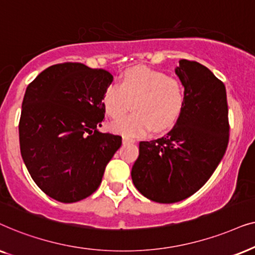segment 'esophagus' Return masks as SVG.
Here are the masks:
<instances>
[{
  "label": "esophagus",
  "mask_w": 255,
  "mask_h": 255,
  "mask_svg": "<svg viewBox=\"0 0 255 255\" xmlns=\"http://www.w3.org/2000/svg\"><path fill=\"white\" fill-rule=\"evenodd\" d=\"M135 140H133V138L128 137V136H122V143L124 144H127V143H134Z\"/></svg>",
  "instance_id": "esophagus-1"
}]
</instances>
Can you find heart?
Wrapping results in <instances>:
<instances>
[{
    "label": "heart",
    "mask_w": 255,
    "mask_h": 255,
    "mask_svg": "<svg viewBox=\"0 0 255 255\" xmlns=\"http://www.w3.org/2000/svg\"><path fill=\"white\" fill-rule=\"evenodd\" d=\"M186 101L183 84L161 71L137 66L126 71L120 85H111L104 94L108 117L118 119L133 103L134 113L112 124V129L128 136H141L151 129L164 131L175 125Z\"/></svg>",
    "instance_id": "obj_1"
}]
</instances>
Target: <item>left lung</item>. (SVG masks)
Instances as JSON below:
<instances>
[{"instance_id":"8db88e82","label":"left lung","mask_w":255,"mask_h":255,"mask_svg":"<svg viewBox=\"0 0 255 255\" xmlns=\"http://www.w3.org/2000/svg\"><path fill=\"white\" fill-rule=\"evenodd\" d=\"M175 72L185 90L184 110L164 136L141 141L131 179L156 203L181 202L211 177L229 143L225 85L202 64L181 59Z\"/></svg>"}]
</instances>
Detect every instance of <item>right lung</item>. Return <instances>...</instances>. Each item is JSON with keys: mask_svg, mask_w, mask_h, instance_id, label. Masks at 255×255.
Instances as JSON below:
<instances>
[{"mask_svg": "<svg viewBox=\"0 0 255 255\" xmlns=\"http://www.w3.org/2000/svg\"><path fill=\"white\" fill-rule=\"evenodd\" d=\"M106 70L64 63L44 70L26 87L19 147L30 176L51 198L74 203L99 188L105 168L121 147L119 135L101 133Z\"/></svg>", "mask_w": 255, "mask_h": 255, "instance_id": "1", "label": "right lung"}]
</instances>
